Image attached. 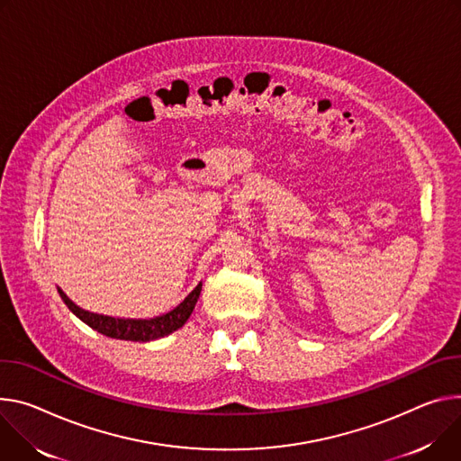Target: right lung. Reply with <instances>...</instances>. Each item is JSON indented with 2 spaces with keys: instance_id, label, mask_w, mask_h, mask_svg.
Here are the masks:
<instances>
[{
  "instance_id": "obj_1",
  "label": "right lung",
  "mask_w": 461,
  "mask_h": 461,
  "mask_svg": "<svg viewBox=\"0 0 461 461\" xmlns=\"http://www.w3.org/2000/svg\"><path fill=\"white\" fill-rule=\"evenodd\" d=\"M57 290H59L62 302L68 305V309L78 320H82L86 325L95 329L97 332L104 334V337L117 339V340H131V342H150V340L163 339V337H167V334L178 330L189 320V316L198 302L202 283H198L194 286V290L189 292V296L180 305H176L173 311L154 316V318H113V316H106V314L90 312L86 309H80L78 305H75L64 294L62 288H57Z\"/></svg>"
}]
</instances>
